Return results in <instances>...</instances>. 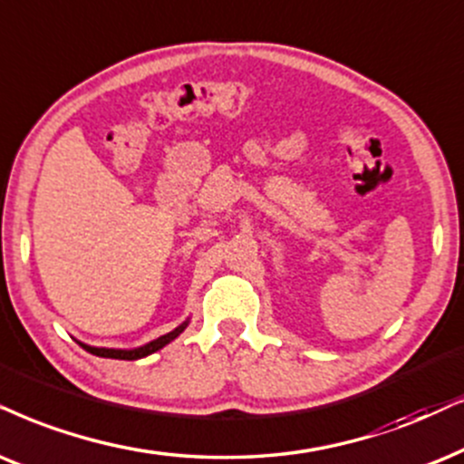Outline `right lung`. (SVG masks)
<instances>
[{"mask_svg":"<svg viewBox=\"0 0 464 464\" xmlns=\"http://www.w3.org/2000/svg\"><path fill=\"white\" fill-rule=\"evenodd\" d=\"M188 327V319L184 321V324L175 327L173 332L164 334V336L151 340V343L143 344V347H137V349H107V347H90V344L85 343H79L81 347H83L85 351H90L92 355H98V357H111V360H140V357H148L151 353H156V351H160L162 347H167L171 340H175L179 336L181 332Z\"/></svg>","mask_w":464,"mask_h":464,"instance_id":"obj_1","label":"right lung"}]
</instances>
